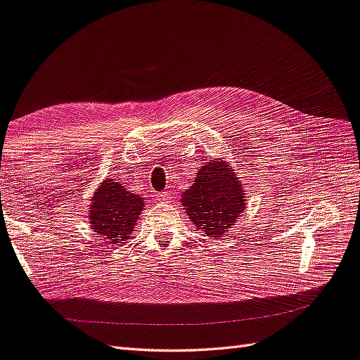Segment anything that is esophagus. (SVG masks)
Listing matches in <instances>:
<instances>
[{
	"label": "esophagus",
	"mask_w": 360,
	"mask_h": 360,
	"mask_svg": "<svg viewBox=\"0 0 360 360\" xmlns=\"http://www.w3.org/2000/svg\"><path fill=\"white\" fill-rule=\"evenodd\" d=\"M172 198H174L172 193H169V192H160V193L158 195V200L162 201V202H171Z\"/></svg>",
	"instance_id": "esophagus-1"
}]
</instances>
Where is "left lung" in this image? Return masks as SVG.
Listing matches in <instances>:
<instances>
[{"label": "left lung", "instance_id": "1", "mask_svg": "<svg viewBox=\"0 0 360 360\" xmlns=\"http://www.w3.org/2000/svg\"><path fill=\"white\" fill-rule=\"evenodd\" d=\"M245 198L240 177L219 158L200 168L192 186L183 192L181 205L207 237H221L242 217Z\"/></svg>", "mask_w": 360, "mask_h": 360}]
</instances>
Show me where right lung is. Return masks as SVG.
<instances>
[{"label":"right lung","mask_w":360,"mask_h":360,"mask_svg":"<svg viewBox=\"0 0 360 360\" xmlns=\"http://www.w3.org/2000/svg\"><path fill=\"white\" fill-rule=\"evenodd\" d=\"M144 198L129 192L118 181L105 180L94 192L90 204L91 230L108 243H124L134 231Z\"/></svg>","instance_id":"add662e5"}]
</instances>
